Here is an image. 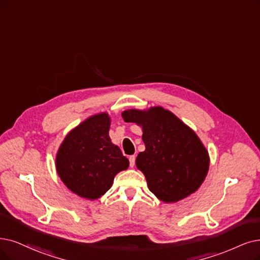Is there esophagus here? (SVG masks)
Masks as SVG:
<instances>
[{"mask_svg": "<svg viewBox=\"0 0 260 260\" xmlns=\"http://www.w3.org/2000/svg\"><path fill=\"white\" fill-rule=\"evenodd\" d=\"M129 161H130V166L131 168H133L134 164H136V155H130Z\"/></svg>", "mask_w": 260, "mask_h": 260, "instance_id": "obj_1", "label": "esophagus"}]
</instances>
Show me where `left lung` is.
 I'll list each match as a JSON object with an SVG mask.
<instances>
[{
	"label": "left lung",
	"mask_w": 260,
	"mask_h": 260,
	"mask_svg": "<svg viewBox=\"0 0 260 260\" xmlns=\"http://www.w3.org/2000/svg\"><path fill=\"white\" fill-rule=\"evenodd\" d=\"M143 131L145 150L136 164L148 189L163 203H176L200 189L209 171V152L199 136L174 113L160 106L121 113Z\"/></svg>",
	"instance_id": "left-lung-1"
}]
</instances>
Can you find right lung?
I'll list each match as a JSON object with an SVG mask.
<instances>
[{"label":"right lung","mask_w":260,"mask_h":260,"mask_svg":"<svg viewBox=\"0 0 260 260\" xmlns=\"http://www.w3.org/2000/svg\"><path fill=\"white\" fill-rule=\"evenodd\" d=\"M110 126L109 113L91 115L67 133L56 152L58 177L83 199L98 200L111 189L114 177L129 168V160L110 139Z\"/></svg>","instance_id":"right-lung-1"}]
</instances>
